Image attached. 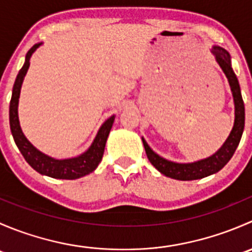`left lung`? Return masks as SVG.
<instances>
[{
  "label": "left lung",
  "instance_id": "left-lung-1",
  "mask_svg": "<svg viewBox=\"0 0 252 252\" xmlns=\"http://www.w3.org/2000/svg\"><path fill=\"white\" fill-rule=\"evenodd\" d=\"M211 52L215 55L216 61H217L220 67L222 68L223 73L227 77L228 81H229L230 90H232L233 98H234V126H233L232 131H230L229 136H228L224 144L220 146V149L216 154L207 157V158L200 159V161L192 162V163H177V162L168 161V159L158 156L156 152L152 151L151 147L145 141V139H142V144H144L147 158L151 162L152 166L166 177L173 178V179L177 180L201 179V178L217 173L232 158L239 142H240L241 135H243L244 126H245V107H244V101L243 97H241L238 78H236L235 73L233 72L232 63H230V55L228 53V51L220 46H213Z\"/></svg>",
  "mask_w": 252,
  "mask_h": 252
}]
</instances>
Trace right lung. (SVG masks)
Masks as SVG:
<instances>
[{
	"label": "right lung",
	"mask_w": 252,
	"mask_h": 252,
	"mask_svg": "<svg viewBox=\"0 0 252 252\" xmlns=\"http://www.w3.org/2000/svg\"><path fill=\"white\" fill-rule=\"evenodd\" d=\"M41 46L40 44L34 45L25 56V62L22 69L18 73L16 81H14L13 90H12V98L9 102V126H11L12 135L14 142L24 156L25 161L32 167L40 174L47 175V177L56 178V179H78L84 175L91 173L97 168L98 163L101 162L105 151L106 141H107L108 134H110L112 126L114 122V116L110 117L105 123L101 126L97 135L94 139L91 146L86 150L80 156L73 157V158L56 159L47 155L42 154L41 151L32 146L30 141L25 138L23 134L22 128L18 118V102H19L20 89H22L23 80L30 65V57L36 51V48Z\"/></svg>",
	"instance_id": "1"
}]
</instances>
